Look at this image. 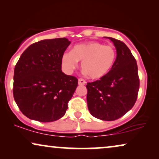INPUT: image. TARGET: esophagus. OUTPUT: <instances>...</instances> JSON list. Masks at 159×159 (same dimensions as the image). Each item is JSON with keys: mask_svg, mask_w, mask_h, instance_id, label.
I'll use <instances>...</instances> for the list:
<instances>
[{"mask_svg": "<svg viewBox=\"0 0 159 159\" xmlns=\"http://www.w3.org/2000/svg\"><path fill=\"white\" fill-rule=\"evenodd\" d=\"M78 84H80V85H84V84H86V82L85 80H84V79H79V80H78Z\"/></svg>", "mask_w": 159, "mask_h": 159, "instance_id": "34e87169", "label": "esophagus"}]
</instances>
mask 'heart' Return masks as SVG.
<instances>
[{
  "mask_svg": "<svg viewBox=\"0 0 159 159\" xmlns=\"http://www.w3.org/2000/svg\"><path fill=\"white\" fill-rule=\"evenodd\" d=\"M116 53L114 48L98 42L76 45L70 52H65L61 56V66L67 74L77 68L81 62L84 73L93 80L101 79L107 75L114 66Z\"/></svg>",
  "mask_w": 159,
  "mask_h": 159,
  "instance_id": "heart-1",
  "label": "heart"
}]
</instances>
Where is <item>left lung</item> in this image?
Masks as SVG:
<instances>
[{"label": "left lung", "instance_id": "obj_1", "mask_svg": "<svg viewBox=\"0 0 159 159\" xmlns=\"http://www.w3.org/2000/svg\"><path fill=\"white\" fill-rule=\"evenodd\" d=\"M109 39L116 50V58L107 75L88 82L87 102L92 116L103 121H114L127 113L135 103L140 88L138 65L127 45Z\"/></svg>", "mask_w": 159, "mask_h": 159}]
</instances>
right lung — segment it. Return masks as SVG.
<instances>
[{
  "instance_id": "1",
  "label": "right lung",
  "mask_w": 159,
  "mask_h": 159,
  "mask_svg": "<svg viewBox=\"0 0 159 159\" xmlns=\"http://www.w3.org/2000/svg\"><path fill=\"white\" fill-rule=\"evenodd\" d=\"M70 43L65 38L34 43L16 63L13 94L29 119L51 122L64 116L78 85L77 78L61 71V56Z\"/></svg>"
}]
</instances>
